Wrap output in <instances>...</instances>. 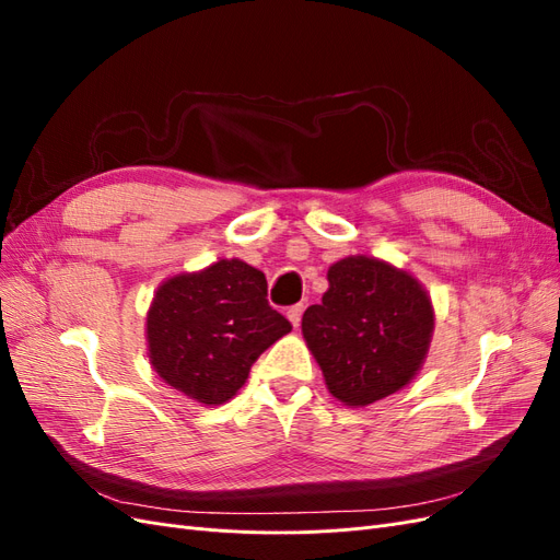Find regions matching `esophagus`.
I'll list each match as a JSON object with an SVG mask.
<instances>
[{"mask_svg":"<svg viewBox=\"0 0 560 560\" xmlns=\"http://www.w3.org/2000/svg\"><path fill=\"white\" fill-rule=\"evenodd\" d=\"M303 308H306V306H303V303H296V306H292L290 311H287V317H290V322H292L294 327H299V325H301V315H303Z\"/></svg>","mask_w":560,"mask_h":560,"instance_id":"obj_1","label":"esophagus"}]
</instances>
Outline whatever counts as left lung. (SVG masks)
I'll return each instance as SVG.
<instances>
[{"mask_svg": "<svg viewBox=\"0 0 560 560\" xmlns=\"http://www.w3.org/2000/svg\"><path fill=\"white\" fill-rule=\"evenodd\" d=\"M329 290L301 319V331L329 395L350 409L409 385L425 364L434 306L406 268L354 254L327 270Z\"/></svg>", "mask_w": 560, "mask_h": 560, "instance_id": "1", "label": "left lung"}]
</instances>
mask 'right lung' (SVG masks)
<instances>
[{"mask_svg": "<svg viewBox=\"0 0 560 560\" xmlns=\"http://www.w3.org/2000/svg\"><path fill=\"white\" fill-rule=\"evenodd\" d=\"M266 292V276L243 259L163 280L144 325L151 369L202 406L229 401L259 354L292 331Z\"/></svg>", "mask_w": 560, "mask_h": 560, "instance_id": "add662e5", "label": "right lung"}]
</instances>
